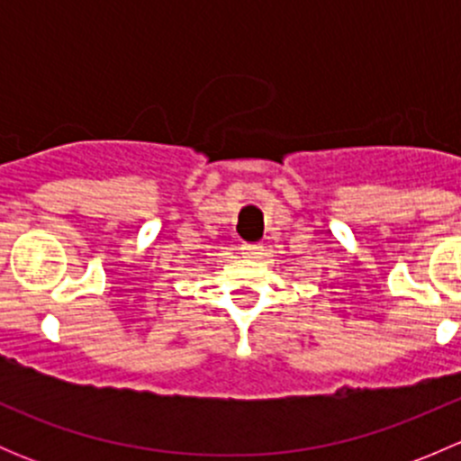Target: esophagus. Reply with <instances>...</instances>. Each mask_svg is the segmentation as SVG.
Here are the masks:
<instances>
[{
  "label": "esophagus",
  "mask_w": 461,
  "mask_h": 461,
  "mask_svg": "<svg viewBox=\"0 0 461 461\" xmlns=\"http://www.w3.org/2000/svg\"><path fill=\"white\" fill-rule=\"evenodd\" d=\"M240 252H243L248 258H260V254L265 252V248L260 243H243Z\"/></svg>",
  "instance_id": "esophagus-1"
}]
</instances>
